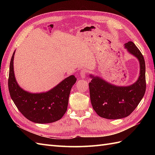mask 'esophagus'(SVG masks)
Listing matches in <instances>:
<instances>
[{"instance_id":"34e87169","label":"esophagus","mask_w":155,"mask_h":155,"mask_svg":"<svg viewBox=\"0 0 155 155\" xmlns=\"http://www.w3.org/2000/svg\"><path fill=\"white\" fill-rule=\"evenodd\" d=\"M87 74V72L85 70H81L80 73H79V76H80L82 79L83 78H85V76Z\"/></svg>"}]
</instances>
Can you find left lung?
I'll list each match as a JSON object with an SVG mask.
<instances>
[{
    "label": "left lung",
    "mask_w": 155,
    "mask_h": 155,
    "mask_svg": "<svg viewBox=\"0 0 155 155\" xmlns=\"http://www.w3.org/2000/svg\"><path fill=\"white\" fill-rule=\"evenodd\" d=\"M124 47L137 58L140 64V76L129 86H116L99 76L90 75V97L93 109L101 118L121 119L130 115L143 98L145 89V64L143 56L133 42L129 41Z\"/></svg>",
    "instance_id": "1"
}]
</instances>
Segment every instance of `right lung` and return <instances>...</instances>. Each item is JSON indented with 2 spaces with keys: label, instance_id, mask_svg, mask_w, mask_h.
Instances as JSON below:
<instances>
[{
  "label": "right lung",
  "instance_id": "add662e5",
  "mask_svg": "<svg viewBox=\"0 0 155 155\" xmlns=\"http://www.w3.org/2000/svg\"><path fill=\"white\" fill-rule=\"evenodd\" d=\"M14 51L10 61L8 88L14 104L28 120L37 124H49L60 120L65 114L70 90L76 82L74 75L60 82L50 91L31 93L25 91L17 83L14 74Z\"/></svg>",
  "mask_w": 155,
  "mask_h": 155
}]
</instances>
